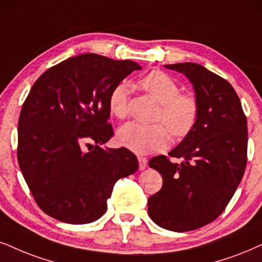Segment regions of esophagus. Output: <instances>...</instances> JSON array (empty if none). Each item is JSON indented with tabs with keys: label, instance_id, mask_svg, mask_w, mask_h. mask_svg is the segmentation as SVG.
Instances as JSON below:
<instances>
[{
	"label": "esophagus",
	"instance_id": "1",
	"mask_svg": "<svg viewBox=\"0 0 262 262\" xmlns=\"http://www.w3.org/2000/svg\"><path fill=\"white\" fill-rule=\"evenodd\" d=\"M138 163H140V170H146L148 166V160L143 157H138Z\"/></svg>",
	"mask_w": 262,
	"mask_h": 262
}]
</instances>
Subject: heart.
<instances>
[{
	"label": "heart",
	"mask_w": 262,
	"mask_h": 262,
	"mask_svg": "<svg viewBox=\"0 0 262 262\" xmlns=\"http://www.w3.org/2000/svg\"><path fill=\"white\" fill-rule=\"evenodd\" d=\"M140 85L160 104L154 120L163 121L169 128L160 122L151 125L127 122L116 134L122 147L138 154L153 153L169 144L170 132L176 138H182L194 128L199 114L198 103L192 96L181 95L179 83L170 75L160 70H153L141 80ZM127 95L128 85L125 82L112 90L108 109L113 116L124 119L127 114Z\"/></svg>",
	"instance_id": "b5f03b06"
}]
</instances>
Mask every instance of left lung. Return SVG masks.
Here are the masks:
<instances>
[{
    "mask_svg": "<svg viewBox=\"0 0 262 262\" xmlns=\"http://www.w3.org/2000/svg\"><path fill=\"white\" fill-rule=\"evenodd\" d=\"M183 74L193 85L198 120L180 144L150 159L163 187L148 199V214L173 232L193 231L224 211L239 186L247 165L248 128L239 97L227 80L196 63L164 66Z\"/></svg>",
    "mask_w": 262,
    "mask_h": 262,
    "instance_id": "8db88e82",
    "label": "left lung"
}]
</instances>
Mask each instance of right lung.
I'll return each instance as SVG.
<instances>
[{"instance_id":"add662e5","label":"right lung","mask_w":262,"mask_h":262,"mask_svg":"<svg viewBox=\"0 0 262 262\" xmlns=\"http://www.w3.org/2000/svg\"><path fill=\"white\" fill-rule=\"evenodd\" d=\"M141 69L132 60L86 53L50 68L32 85L19 116L18 163L51 217L73 225L98 220L116 181L137 171L132 151L103 144L113 136L111 91Z\"/></svg>"}]
</instances>
